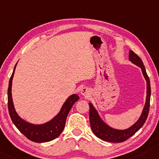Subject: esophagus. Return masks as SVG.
<instances>
[{"mask_svg":"<svg viewBox=\"0 0 159 159\" xmlns=\"http://www.w3.org/2000/svg\"><path fill=\"white\" fill-rule=\"evenodd\" d=\"M89 93H90V91H89V89L88 88H86V87L83 88L81 89V91H80V93H81L82 95L85 96V97H88L89 95Z\"/></svg>","mask_w":159,"mask_h":159,"instance_id":"1","label":"esophagus"}]
</instances>
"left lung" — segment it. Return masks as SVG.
Instances as JSON below:
<instances>
[{
  "label": "left lung",
  "mask_w": 159,
  "mask_h": 159,
  "mask_svg": "<svg viewBox=\"0 0 159 159\" xmlns=\"http://www.w3.org/2000/svg\"><path fill=\"white\" fill-rule=\"evenodd\" d=\"M129 59L133 63L135 64L136 66H139L141 68L143 74L145 79L146 80L147 96L146 104H145L143 113L139 120L133 126L127 129H124V130H118V129L111 128V127H109L108 125L105 124L100 119L97 110L93 107V105L91 103H89V108H90V109H89V120H90L91 129H92L93 133H94V135L97 138L104 140V141L111 143H122L125 141L141 128L143 125L146 122L148 115L151 91L149 78L147 75L146 68H145L144 65L143 63L142 60L133 51H129Z\"/></svg>",
  "instance_id": "obj_1"
}]
</instances>
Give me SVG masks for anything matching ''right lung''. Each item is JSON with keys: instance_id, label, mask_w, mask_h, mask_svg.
I'll return each instance as SVG.
<instances>
[{"instance_id": "add662e5", "label": "right lung", "mask_w": 159, "mask_h": 159, "mask_svg": "<svg viewBox=\"0 0 159 159\" xmlns=\"http://www.w3.org/2000/svg\"><path fill=\"white\" fill-rule=\"evenodd\" d=\"M16 65L17 63L16 64L11 76L10 78L8 89V108L11 119L17 129L29 140L33 142L44 143L55 139L63 130L66 125L67 116L74 103L79 99V97L76 94L69 97L66 102L64 103L58 115L51 121L45 124L38 125L28 123L22 120L16 112L12 101L11 85Z\"/></svg>"}]
</instances>
